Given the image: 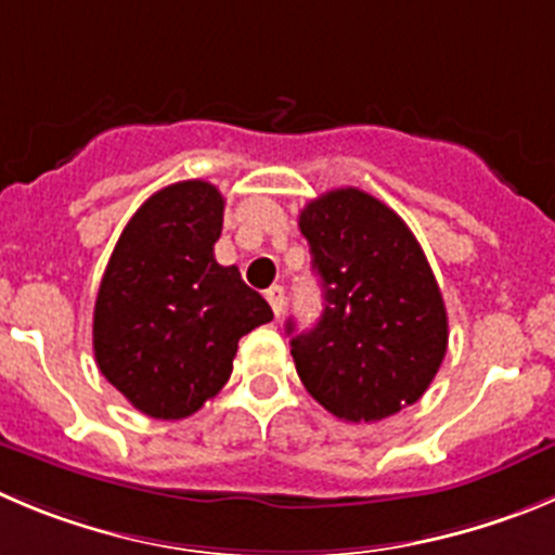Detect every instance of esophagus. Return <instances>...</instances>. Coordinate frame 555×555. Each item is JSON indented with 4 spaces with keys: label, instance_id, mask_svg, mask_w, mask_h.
Here are the masks:
<instances>
[{
    "label": "esophagus",
    "instance_id": "1",
    "mask_svg": "<svg viewBox=\"0 0 555 555\" xmlns=\"http://www.w3.org/2000/svg\"><path fill=\"white\" fill-rule=\"evenodd\" d=\"M266 298H268V304H271L273 314L279 318V314H282V309H284V287L273 284V287L266 289Z\"/></svg>",
    "mask_w": 555,
    "mask_h": 555
}]
</instances>
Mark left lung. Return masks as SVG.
I'll use <instances>...</instances> for the list:
<instances>
[{"label":"left lung","mask_w":555,"mask_h":555,"mask_svg":"<svg viewBox=\"0 0 555 555\" xmlns=\"http://www.w3.org/2000/svg\"><path fill=\"white\" fill-rule=\"evenodd\" d=\"M323 284V318L287 334L309 395L345 422H380L413 405L449 341L443 295L405 221L359 189L318 196L298 219Z\"/></svg>","instance_id":"obj_1"}]
</instances>
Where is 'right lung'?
<instances>
[{
	"instance_id": "1",
	"label": "right lung",
	"mask_w": 555,
	"mask_h": 555,
	"mask_svg": "<svg viewBox=\"0 0 555 555\" xmlns=\"http://www.w3.org/2000/svg\"><path fill=\"white\" fill-rule=\"evenodd\" d=\"M224 196L205 180L155 191L122 230L95 298L92 348L144 416L185 418L221 391L237 341L273 312L235 266H219Z\"/></svg>"
}]
</instances>
